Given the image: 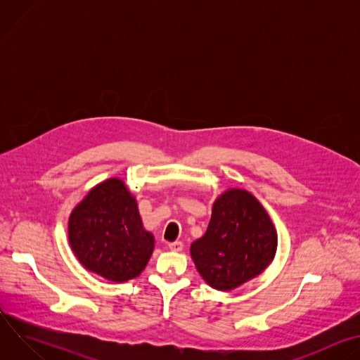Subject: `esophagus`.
I'll list each match as a JSON object with an SVG mask.
<instances>
[{
	"instance_id": "esophagus-1",
	"label": "esophagus",
	"mask_w": 360,
	"mask_h": 360,
	"mask_svg": "<svg viewBox=\"0 0 360 360\" xmlns=\"http://www.w3.org/2000/svg\"><path fill=\"white\" fill-rule=\"evenodd\" d=\"M168 246H169V249H171V250H174V252H181V250L184 249V243H182L181 240L171 242V243H168Z\"/></svg>"
}]
</instances>
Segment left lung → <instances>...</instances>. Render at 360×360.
I'll use <instances>...</instances> for the list:
<instances>
[{
    "instance_id": "1",
    "label": "left lung",
    "mask_w": 360,
    "mask_h": 360,
    "mask_svg": "<svg viewBox=\"0 0 360 360\" xmlns=\"http://www.w3.org/2000/svg\"><path fill=\"white\" fill-rule=\"evenodd\" d=\"M276 246V229L259 200L229 189L215 200L208 229L191 245V256L205 282L231 290L262 274Z\"/></svg>"
}]
</instances>
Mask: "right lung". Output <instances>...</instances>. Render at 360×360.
I'll list each match as a JSON object with an SVG mask.
<instances>
[{
  "instance_id": "add662e5",
  "label": "right lung",
  "mask_w": 360,
  "mask_h": 360,
  "mask_svg": "<svg viewBox=\"0 0 360 360\" xmlns=\"http://www.w3.org/2000/svg\"><path fill=\"white\" fill-rule=\"evenodd\" d=\"M68 238L84 268L111 282L139 276L155 242L143 229L135 198L118 178L96 185L77 205Z\"/></svg>"
}]
</instances>
